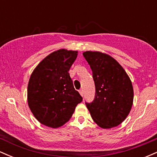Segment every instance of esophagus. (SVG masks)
Segmentation results:
<instances>
[{
	"label": "esophagus",
	"mask_w": 157,
	"mask_h": 157,
	"mask_svg": "<svg viewBox=\"0 0 157 157\" xmlns=\"http://www.w3.org/2000/svg\"><path fill=\"white\" fill-rule=\"evenodd\" d=\"M79 92H80L81 96H82V97L83 96V91H82V89H80V91H79Z\"/></svg>",
	"instance_id": "34e87169"
}]
</instances>
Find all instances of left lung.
Returning a JSON list of instances; mask_svg holds the SVG:
<instances>
[{"label":"left lung","instance_id":"8db88e82","mask_svg":"<svg viewBox=\"0 0 157 157\" xmlns=\"http://www.w3.org/2000/svg\"><path fill=\"white\" fill-rule=\"evenodd\" d=\"M82 55L92 70L95 84L94 100L86 102V107L100 127H116L125 120L132 107V82L121 65L110 55L91 51Z\"/></svg>","mask_w":157,"mask_h":157}]
</instances>
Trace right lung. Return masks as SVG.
<instances>
[{
    "label": "right lung",
    "mask_w": 157,
    "mask_h": 157,
    "mask_svg": "<svg viewBox=\"0 0 157 157\" xmlns=\"http://www.w3.org/2000/svg\"><path fill=\"white\" fill-rule=\"evenodd\" d=\"M77 57V51L57 50L45 57L32 73L27 89L28 105L43 125L52 128L63 125L82 102L68 73Z\"/></svg>",
    "instance_id": "add662e5"
}]
</instances>
